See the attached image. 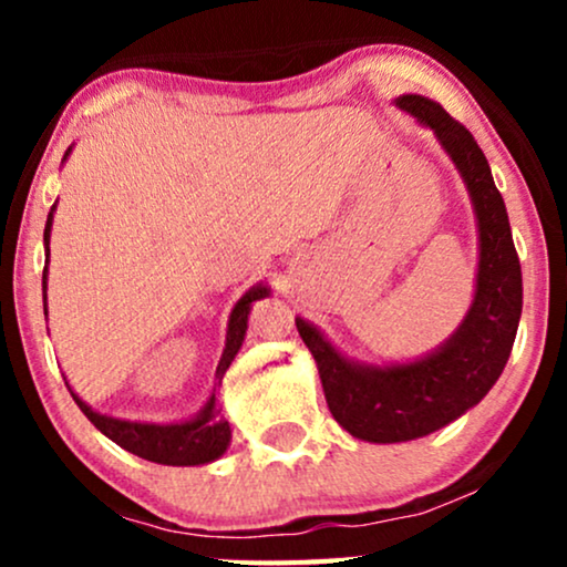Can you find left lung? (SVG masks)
Returning <instances> with one entry per match:
<instances>
[{
  "label": "left lung",
  "instance_id": "left-lung-1",
  "mask_svg": "<svg viewBox=\"0 0 567 567\" xmlns=\"http://www.w3.org/2000/svg\"><path fill=\"white\" fill-rule=\"evenodd\" d=\"M396 103L437 133L464 175L480 226V271L474 303L461 328L442 349L410 365H351L320 330L296 320L320 368L330 413L351 437L368 442L426 437L477 405L509 360L523 315V271L483 148L440 103L421 95H402Z\"/></svg>",
  "mask_w": 567,
  "mask_h": 567
}]
</instances>
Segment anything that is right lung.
Segmentation results:
<instances>
[{
  "mask_svg": "<svg viewBox=\"0 0 567 567\" xmlns=\"http://www.w3.org/2000/svg\"><path fill=\"white\" fill-rule=\"evenodd\" d=\"M50 226H53V213L48 216V226H44V245H48L50 252ZM42 288H48V266H44L42 275ZM269 296V290L252 288L239 298V303L234 306L229 317V333H226V349L224 357H220L216 381L220 383L224 373L229 370L234 354H237L239 347L245 341L247 330V315H250V303L258 301V298ZM71 392V389H69ZM74 402L80 410L90 419V424L101 429L109 440H114L116 445L125 447L127 453L138 455V458L154 461V464H167V466H197V464H210L218 455H224L226 447H229L231 429L220 419L218 400L216 394L210 396L205 410L194 421H186V424H133V421H120L109 419V415L95 413L93 408H87L84 402L71 392Z\"/></svg>",
  "mask_w": 567,
  "mask_h": 567,
  "instance_id": "add662e5",
  "label": "right lung"
}]
</instances>
